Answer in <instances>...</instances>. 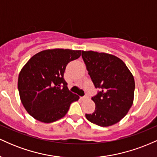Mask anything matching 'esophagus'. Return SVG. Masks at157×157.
Here are the masks:
<instances>
[{
    "mask_svg": "<svg viewBox=\"0 0 157 157\" xmlns=\"http://www.w3.org/2000/svg\"><path fill=\"white\" fill-rule=\"evenodd\" d=\"M86 99H88V96H84V97H81V100H86Z\"/></svg>",
    "mask_w": 157,
    "mask_h": 157,
    "instance_id": "obj_1",
    "label": "esophagus"
}]
</instances>
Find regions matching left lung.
Masks as SVG:
<instances>
[{
  "label": "left lung",
  "instance_id": "8db88e82",
  "mask_svg": "<svg viewBox=\"0 0 157 157\" xmlns=\"http://www.w3.org/2000/svg\"><path fill=\"white\" fill-rule=\"evenodd\" d=\"M82 57L98 91L92 100L95 111L86 113L89 121L102 127L114 125L133 105L135 82L125 63L116 56L93 51H82Z\"/></svg>",
  "mask_w": 157,
  "mask_h": 157
}]
</instances>
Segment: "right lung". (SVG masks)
Returning a JSON list of instances; mask_svg holds the SVG:
<instances>
[{"instance_id": "add662e5", "label": "right lung", "mask_w": 157, "mask_h": 157, "mask_svg": "<svg viewBox=\"0 0 157 157\" xmlns=\"http://www.w3.org/2000/svg\"><path fill=\"white\" fill-rule=\"evenodd\" d=\"M80 55V50H44L32 57L21 69L17 82L20 97L35 120L45 123L57 121L79 100L78 95L68 90L63 76L68 63Z\"/></svg>"}]
</instances>
